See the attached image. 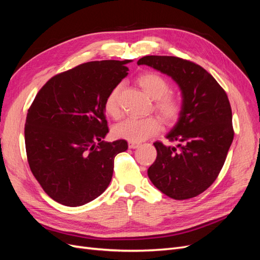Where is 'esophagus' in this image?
Wrapping results in <instances>:
<instances>
[{
  "mask_svg": "<svg viewBox=\"0 0 260 260\" xmlns=\"http://www.w3.org/2000/svg\"><path fill=\"white\" fill-rule=\"evenodd\" d=\"M129 147L130 148H138L140 146V143H137V142H129Z\"/></svg>",
  "mask_w": 260,
  "mask_h": 260,
  "instance_id": "obj_1",
  "label": "esophagus"
}]
</instances>
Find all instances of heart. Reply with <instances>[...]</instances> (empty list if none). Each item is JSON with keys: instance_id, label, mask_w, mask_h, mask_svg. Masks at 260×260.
Here are the masks:
<instances>
[{"instance_id": "b5f03b06", "label": "heart", "mask_w": 260, "mask_h": 260, "mask_svg": "<svg viewBox=\"0 0 260 260\" xmlns=\"http://www.w3.org/2000/svg\"><path fill=\"white\" fill-rule=\"evenodd\" d=\"M138 83L147 95L155 101L154 107L166 123L175 122L182 106L181 102L175 96L169 95L171 85L166 78L155 73H145L139 76ZM120 86L116 85L108 92L104 101L105 113L113 118L120 114L118 95ZM161 128V122L155 116L144 118L128 117L114 125L113 135L117 139L127 140L129 142H141L152 137Z\"/></svg>"}]
</instances>
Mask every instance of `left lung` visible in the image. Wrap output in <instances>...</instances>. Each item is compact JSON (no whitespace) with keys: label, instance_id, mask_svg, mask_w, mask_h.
<instances>
[{"label":"left lung","instance_id":"left-lung-1","mask_svg":"<svg viewBox=\"0 0 260 260\" xmlns=\"http://www.w3.org/2000/svg\"><path fill=\"white\" fill-rule=\"evenodd\" d=\"M138 65L169 76L182 96L178 121L166 136L178 144L154 143L157 157L148 178L171 199L195 198L214 183L233 141L229 99L215 78L192 61L151 55L140 58Z\"/></svg>","mask_w":260,"mask_h":260}]
</instances>
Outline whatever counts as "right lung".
<instances>
[{"label":"right lung","instance_id":"obj_1","mask_svg":"<svg viewBox=\"0 0 260 260\" xmlns=\"http://www.w3.org/2000/svg\"><path fill=\"white\" fill-rule=\"evenodd\" d=\"M131 59L98 60L54 76L28 109V162L45 193L61 205L82 206L111 183L114 159L128 143L103 141L104 101L128 75Z\"/></svg>","mask_w":260,"mask_h":260}]
</instances>
